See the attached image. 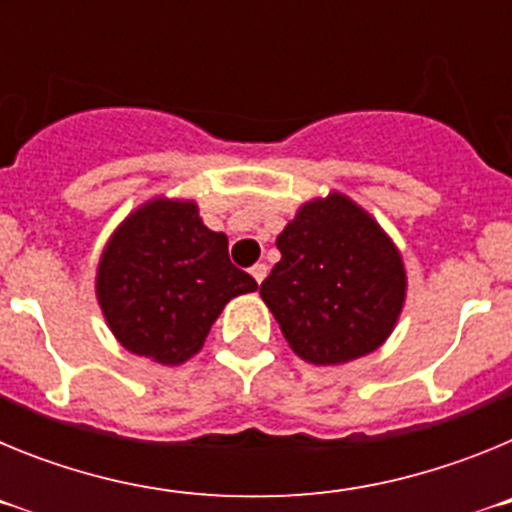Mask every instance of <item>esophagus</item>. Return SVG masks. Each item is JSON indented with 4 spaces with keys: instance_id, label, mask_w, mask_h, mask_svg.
<instances>
[{
    "instance_id": "1",
    "label": "esophagus",
    "mask_w": 512,
    "mask_h": 512,
    "mask_svg": "<svg viewBox=\"0 0 512 512\" xmlns=\"http://www.w3.org/2000/svg\"><path fill=\"white\" fill-rule=\"evenodd\" d=\"M266 274H269V266H266V264H253L251 266V277L256 279V284L264 282Z\"/></svg>"
}]
</instances>
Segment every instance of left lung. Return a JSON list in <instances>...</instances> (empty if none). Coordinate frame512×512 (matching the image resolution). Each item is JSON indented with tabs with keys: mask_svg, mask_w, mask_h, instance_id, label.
Listing matches in <instances>:
<instances>
[{
	"mask_svg": "<svg viewBox=\"0 0 512 512\" xmlns=\"http://www.w3.org/2000/svg\"><path fill=\"white\" fill-rule=\"evenodd\" d=\"M277 248L261 297L300 359L346 364L387 341L405 302V266L372 215L333 192L302 205Z\"/></svg>",
	"mask_w": 512,
	"mask_h": 512,
	"instance_id": "obj_1",
	"label": "left lung"
}]
</instances>
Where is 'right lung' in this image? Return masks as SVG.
Masks as SVG:
<instances>
[{
    "label": "right lung",
    "mask_w": 512,
    "mask_h": 512,
    "mask_svg": "<svg viewBox=\"0 0 512 512\" xmlns=\"http://www.w3.org/2000/svg\"><path fill=\"white\" fill-rule=\"evenodd\" d=\"M259 287L230 264L228 238L194 202L151 200L115 230L97 269V300L122 346L182 364L205 343L233 297Z\"/></svg>",
    "instance_id": "add662e5"
}]
</instances>
